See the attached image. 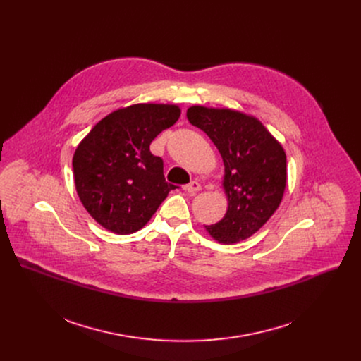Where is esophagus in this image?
<instances>
[{
    "label": "esophagus",
    "mask_w": 361,
    "mask_h": 361,
    "mask_svg": "<svg viewBox=\"0 0 361 361\" xmlns=\"http://www.w3.org/2000/svg\"><path fill=\"white\" fill-rule=\"evenodd\" d=\"M184 190H185L187 192H191V194H194V192H197V191H200V190H201V184H200L198 181L192 180L191 183H188L187 185H184Z\"/></svg>",
    "instance_id": "obj_1"
}]
</instances>
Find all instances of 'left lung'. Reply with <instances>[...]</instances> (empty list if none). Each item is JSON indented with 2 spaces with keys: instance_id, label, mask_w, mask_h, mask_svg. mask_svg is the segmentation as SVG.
Returning <instances> with one entry per match:
<instances>
[{
  "instance_id": "obj_1",
  "label": "left lung",
  "mask_w": 361,
  "mask_h": 361,
  "mask_svg": "<svg viewBox=\"0 0 361 361\" xmlns=\"http://www.w3.org/2000/svg\"><path fill=\"white\" fill-rule=\"evenodd\" d=\"M188 121L214 142L224 163L228 210L223 220L205 226L219 243L230 244L260 230L281 202L286 181V152L254 117L234 110L194 106Z\"/></svg>"
}]
</instances>
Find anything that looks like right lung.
<instances>
[{
    "label": "right lung",
    "mask_w": 361,
    "mask_h": 361,
    "mask_svg": "<svg viewBox=\"0 0 361 361\" xmlns=\"http://www.w3.org/2000/svg\"><path fill=\"white\" fill-rule=\"evenodd\" d=\"M180 114L177 106H130L102 118L80 142L73 159L75 188L102 227L117 234L138 231L176 188L149 144Z\"/></svg>",
    "instance_id": "add662e5"
}]
</instances>
